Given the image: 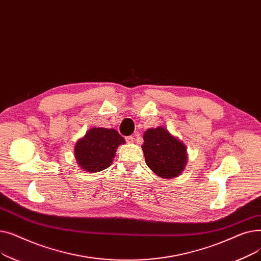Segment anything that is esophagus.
I'll list each match as a JSON object with an SVG mask.
<instances>
[{
	"mask_svg": "<svg viewBox=\"0 0 261 261\" xmlns=\"http://www.w3.org/2000/svg\"><path fill=\"white\" fill-rule=\"evenodd\" d=\"M126 141H127V143H128V144H133V142H134V140H133V136H127V138H126Z\"/></svg>",
	"mask_w": 261,
	"mask_h": 261,
	"instance_id": "1",
	"label": "esophagus"
}]
</instances>
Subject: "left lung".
I'll return each instance as SVG.
<instances>
[{
	"label": "left lung",
	"mask_w": 261,
	"mask_h": 261,
	"mask_svg": "<svg viewBox=\"0 0 261 261\" xmlns=\"http://www.w3.org/2000/svg\"><path fill=\"white\" fill-rule=\"evenodd\" d=\"M142 146L147 166L162 179H174L188 161L185 144L164 127L150 128L144 133Z\"/></svg>",
	"instance_id": "1"
}]
</instances>
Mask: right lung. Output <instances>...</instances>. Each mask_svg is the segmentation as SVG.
<instances>
[{
	"mask_svg": "<svg viewBox=\"0 0 261 261\" xmlns=\"http://www.w3.org/2000/svg\"><path fill=\"white\" fill-rule=\"evenodd\" d=\"M125 143V139L115 129L91 128L76 142V162L84 171H101L111 165L117 148Z\"/></svg>",
	"mask_w": 261,
	"mask_h": 261,
	"instance_id": "right-lung-1",
	"label": "right lung"
}]
</instances>
